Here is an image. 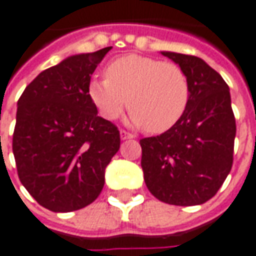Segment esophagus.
<instances>
[{
    "instance_id": "1",
    "label": "esophagus",
    "mask_w": 256,
    "mask_h": 256,
    "mask_svg": "<svg viewBox=\"0 0 256 256\" xmlns=\"http://www.w3.org/2000/svg\"><path fill=\"white\" fill-rule=\"evenodd\" d=\"M120 138L122 140H130V138H134V136L132 133L126 132V130H120Z\"/></svg>"
}]
</instances>
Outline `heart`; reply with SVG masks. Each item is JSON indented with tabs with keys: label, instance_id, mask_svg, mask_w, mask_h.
<instances>
[{
	"label": "heart",
	"instance_id": "b5f03b06",
	"mask_svg": "<svg viewBox=\"0 0 256 256\" xmlns=\"http://www.w3.org/2000/svg\"><path fill=\"white\" fill-rule=\"evenodd\" d=\"M88 97L106 120L118 119L128 105L133 124L150 133H165L187 110L190 84L173 62L124 55L105 68V78L91 80Z\"/></svg>",
	"mask_w": 256,
	"mask_h": 256
}]
</instances>
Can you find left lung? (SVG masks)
I'll use <instances>...</instances> for the list:
<instances>
[{
	"instance_id": "obj_1",
	"label": "left lung",
	"mask_w": 256,
	"mask_h": 256,
	"mask_svg": "<svg viewBox=\"0 0 256 256\" xmlns=\"http://www.w3.org/2000/svg\"><path fill=\"white\" fill-rule=\"evenodd\" d=\"M190 84L188 106L165 133L141 138V168L150 192L170 205L206 202L233 166L236 119L226 82L198 56L164 51Z\"/></svg>"
}]
</instances>
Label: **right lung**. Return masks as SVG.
I'll return each instance as SVG.
<instances>
[{
  "label": "right lung",
  "instance_id": "1",
  "mask_svg": "<svg viewBox=\"0 0 256 256\" xmlns=\"http://www.w3.org/2000/svg\"><path fill=\"white\" fill-rule=\"evenodd\" d=\"M112 47L48 68L18 101L12 151L18 176L41 206L72 212L97 200L119 151L115 124L88 97L91 74Z\"/></svg>",
  "mask_w": 256,
  "mask_h": 256
}]
</instances>
